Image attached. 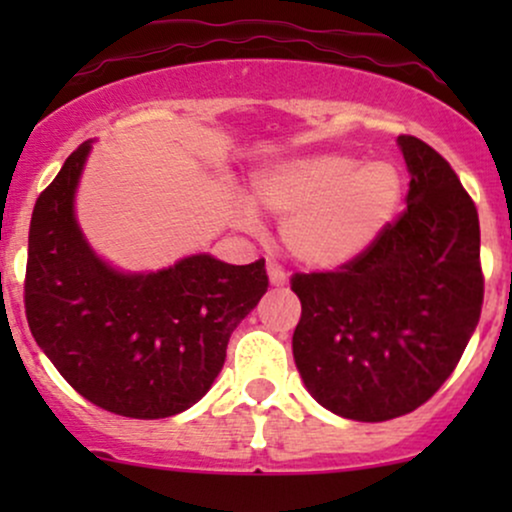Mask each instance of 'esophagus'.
Segmentation results:
<instances>
[{
  "label": "esophagus",
  "instance_id": "1",
  "mask_svg": "<svg viewBox=\"0 0 512 512\" xmlns=\"http://www.w3.org/2000/svg\"><path fill=\"white\" fill-rule=\"evenodd\" d=\"M267 274H269V284L272 286H284L286 281H289V274H286L276 262H267Z\"/></svg>",
  "mask_w": 512,
  "mask_h": 512
}]
</instances>
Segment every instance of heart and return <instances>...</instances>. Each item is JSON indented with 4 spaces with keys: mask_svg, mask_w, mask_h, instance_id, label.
I'll use <instances>...</instances> for the list:
<instances>
[{
    "mask_svg": "<svg viewBox=\"0 0 512 512\" xmlns=\"http://www.w3.org/2000/svg\"><path fill=\"white\" fill-rule=\"evenodd\" d=\"M255 199L286 219L281 238L296 260L337 267L383 236L402 199V178L387 161L358 166L344 154H313L262 170L255 178ZM238 221L255 228V211L243 207Z\"/></svg>",
    "mask_w": 512,
    "mask_h": 512,
    "instance_id": "b5f03b06",
    "label": "heart"
}]
</instances>
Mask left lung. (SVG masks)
Here are the masks:
<instances>
[{"label":"left lung","instance_id":"obj_1","mask_svg":"<svg viewBox=\"0 0 512 512\" xmlns=\"http://www.w3.org/2000/svg\"><path fill=\"white\" fill-rule=\"evenodd\" d=\"M411 173L407 209L363 255L334 272L293 274L301 322L293 358L334 414L387 421L428 402L479 325V214L450 163L397 139Z\"/></svg>","mask_w":512,"mask_h":512}]
</instances>
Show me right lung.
Wrapping results in <instances>:
<instances>
[{
	"mask_svg": "<svg viewBox=\"0 0 512 512\" xmlns=\"http://www.w3.org/2000/svg\"><path fill=\"white\" fill-rule=\"evenodd\" d=\"M88 151L81 144L35 202L23 281L28 327L88 402L129 419H166L207 395L231 332L267 291V269L264 260L192 255L161 272H117L74 219Z\"/></svg>",
	"mask_w": 512,
	"mask_h": 512,
	"instance_id": "1",
	"label": "right lung"
}]
</instances>
